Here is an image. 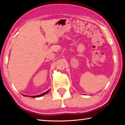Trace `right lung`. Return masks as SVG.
Masks as SVG:
<instances>
[{
    "label": "right lung",
    "mask_w": 125,
    "mask_h": 125,
    "mask_svg": "<svg viewBox=\"0 0 125 125\" xmlns=\"http://www.w3.org/2000/svg\"><path fill=\"white\" fill-rule=\"evenodd\" d=\"M49 91V89L48 90V91H47V92H46L45 93H43L42 94H40V95H36V96H30V97H33V98H35V97H40L42 96H43L45 94H47V93H48V92ZM23 96H27V95H23Z\"/></svg>",
    "instance_id": "add662e5"
}]
</instances>
